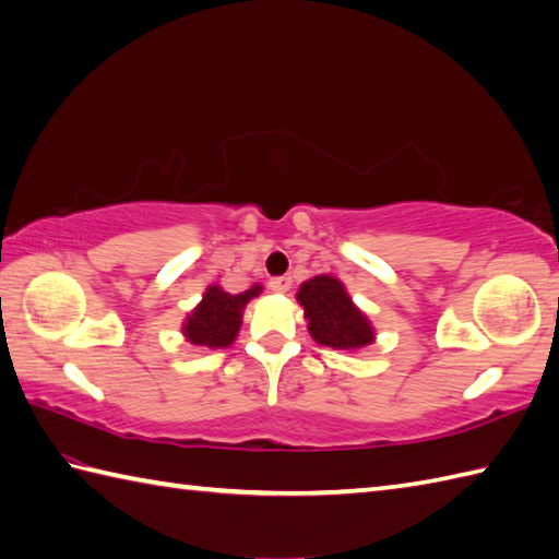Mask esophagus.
<instances>
[{"label":"esophagus","mask_w":559,"mask_h":559,"mask_svg":"<svg viewBox=\"0 0 559 559\" xmlns=\"http://www.w3.org/2000/svg\"><path fill=\"white\" fill-rule=\"evenodd\" d=\"M290 286H293V278L290 276L271 278V290H276V293H286V290H290Z\"/></svg>","instance_id":"34e87169"}]
</instances>
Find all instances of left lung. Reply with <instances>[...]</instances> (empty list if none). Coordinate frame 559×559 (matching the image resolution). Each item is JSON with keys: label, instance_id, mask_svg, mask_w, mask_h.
I'll return each mask as SVG.
<instances>
[{"label": "left lung", "instance_id": "obj_1", "mask_svg": "<svg viewBox=\"0 0 559 559\" xmlns=\"http://www.w3.org/2000/svg\"><path fill=\"white\" fill-rule=\"evenodd\" d=\"M305 307L307 329L317 343L336 350H358L370 346L374 331L367 317L353 305L343 283L334 276L305 281L298 293Z\"/></svg>", "mask_w": 559, "mask_h": 559}]
</instances>
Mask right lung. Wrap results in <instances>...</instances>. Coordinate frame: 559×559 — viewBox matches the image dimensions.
I'll use <instances>...</instances> for the list:
<instances>
[{
    "label": "right lung",
    "instance_id": "1",
    "mask_svg": "<svg viewBox=\"0 0 559 559\" xmlns=\"http://www.w3.org/2000/svg\"><path fill=\"white\" fill-rule=\"evenodd\" d=\"M261 286L249 288L245 293L230 295L218 286H211L199 302L197 310L187 317L185 336L194 346L206 348H225L230 346L237 336V329L242 324L245 305L259 295Z\"/></svg>",
    "mask_w": 559,
    "mask_h": 559
}]
</instances>
